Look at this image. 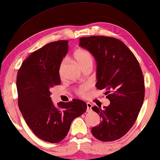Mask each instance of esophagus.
I'll list each match as a JSON object with an SVG mask.
<instances>
[{
  "label": "esophagus",
  "mask_w": 160,
  "mask_h": 160,
  "mask_svg": "<svg viewBox=\"0 0 160 160\" xmlns=\"http://www.w3.org/2000/svg\"><path fill=\"white\" fill-rule=\"evenodd\" d=\"M92 105L91 103H89V102L87 103V112H90V111L92 110Z\"/></svg>",
  "instance_id": "obj_1"
}]
</instances>
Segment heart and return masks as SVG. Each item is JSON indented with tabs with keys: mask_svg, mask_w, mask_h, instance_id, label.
I'll list each match as a JSON object with an SVG mask.
<instances>
[{
	"mask_svg": "<svg viewBox=\"0 0 160 160\" xmlns=\"http://www.w3.org/2000/svg\"><path fill=\"white\" fill-rule=\"evenodd\" d=\"M73 57L74 59L77 62L78 64L79 65L81 68H83L88 65H93V57L89 51L87 50L84 49V48H78L74 52L73 54ZM66 60L64 59L63 61L61 62V66H60V73H62L63 71L65 64H66ZM87 87H82L78 89L77 93L81 96H84L87 92Z\"/></svg>",
	"mask_w": 160,
	"mask_h": 160,
	"instance_id": "1",
	"label": "heart"
}]
</instances>
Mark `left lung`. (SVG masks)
Listing matches in <instances>:
<instances>
[{
    "label": "left lung",
    "mask_w": 160,
    "mask_h": 160,
    "mask_svg": "<svg viewBox=\"0 0 160 160\" xmlns=\"http://www.w3.org/2000/svg\"><path fill=\"white\" fill-rule=\"evenodd\" d=\"M79 45L97 62L96 87L105 89L110 105L92 107L101 122L92 128L102 142L119 139L137 118L144 99V80L139 63L129 48L118 39L105 36L80 38Z\"/></svg>",
    "instance_id": "obj_1"
}]
</instances>
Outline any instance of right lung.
<instances>
[{
  "mask_svg": "<svg viewBox=\"0 0 160 160\" xmlns=\"http://www.w3.org/2000/svg\"><path fill=\"white\" fill-rule=\"evenodd\" d=\"M68 41L48 43L32 53L18 69V105L31 130L42 140L58 143L67 136L73 120L87 110L78 99L53 105L50 89L61 84L59 69L68 52Z\"/></svg>",
  "mask_w": 160,
  "mask_h": 160,
  "instance_id": "add662e5",
  "label": "right lung"
}]
</instances>
